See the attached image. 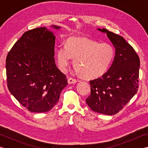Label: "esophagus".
I'll return each instance as SVG.
<instances>
[{"label":"esophagus","mask_w":148,"mask_h":148,"mask_svg":"<svg viewBox=\"0 0 148 148\" xmlns=\"http://www.w3.org/2000/svg\"><path fill=\"white\" fill-rule=\"evenodd\" d=\"M77 81L76 79L73 78V77H69L68 78V83L69 84H75L76 83Z\"/></svg>","instance_id":"1"}]
</instances>
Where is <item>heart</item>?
I'll return each instance as SVG.
<instances>
[{
	"mask_svg": "<svg viewBox=\"0 0 148 148\" xmlns=\"http://www.w3.org/2000/svg\"><path fill=\"white\" fill-rule=\"evenodd\" d=\"M113 46L87 38L71 37L67 39L65 46H60L57 52L59 68L66 72L71 61L74 59L76 71L86 78H96L106 72L114 59Z\"/></svg>",
	"mask_w": 148,
	"mask_h": 148,
	"instance_id": "heart-1",
	"label": "heart"
}]
</instances>
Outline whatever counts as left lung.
<instances>
[{
    "label": "left lung",
    "mask_w": 148,
    "mask_h": 148,
    "mask_svg": "<svg viewBox=\"0 0 148 148\" xmlns=\"http://www.w3.org/2000/svg\"><path fill=\"white\" fill-rule=\"evenodd\" d=\"M98 30L106 32L115 47L116 55L108 71L89 81L91 95L86 103L92 111L111 116L118 113L136 93L140 59L122 36L106 29Z\"/></svg>",
    "instance_id": "8db88e82"
}]
</instances>
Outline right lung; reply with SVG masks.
Instances as JSON below:
<instances>
[{
    "label": "right lung",
    "instance_id": "obj_1",
    "mask_svg": "<svg viewBox=\"0 0 148 148\" xmlns=\"http://www.w3.org/2000/svg\"><path fill=\"white\" fill-rule=\"evenodd\" d=\"M55 40L53 32L46 27L30 30L7 55L8 88L30 112L40 113L53 108L68 84L66 76L55 62Z\"/></svg>",
    "mask_w": 148,
    "mask_h": 148
}]
</instances>
